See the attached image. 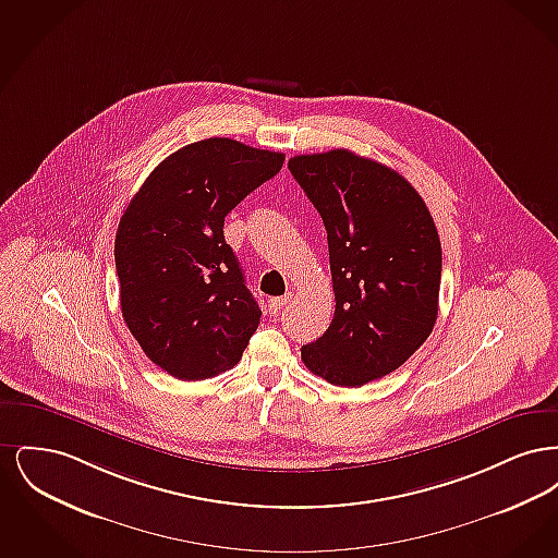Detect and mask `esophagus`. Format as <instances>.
<instances>
[{
	"label": "esophagus",
	"instance_id": "esophagus-1",
	"mask_svg": "<svg viewBox=\"0 0 558 558\" xmlns=\"http://www.w3.org/2000/svg\"><path fill=\"white\" fill-rule=\"evenodd\" d=\"M291 301V296L289 294H284V296H274V299H269V312L271 314H278L287 303Z\"/></svg>",
	"mask_w": 558,
	"mask_h": 558
}]
</instances>
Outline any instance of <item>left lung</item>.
<instances>
[{"instance_id":"8db88e82","label":"left lung","mask_w":558,"mask_h":558,"mask_svg":"<svg viewBox=\"0 0 558 558\" xmlns=\"http://www.w3.org/2000/svg\"><path fill=\"white\" fill-rule=\"evenodd\" d=\"M289 169L322 215L337 301L328 330L301 347V360L332 385L362 387L398 371L435 326V221L403 175L345 148L292 157Z\"/></svg>"}]
</instances>
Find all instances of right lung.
<instances>
[{"mask_svg": "<svg viewBox=\"0 0 558 558\" xmlns=\"http://www.w3.org/2000/svg\"><path fill=\"white\" fill-rule=\"evenodd\" d=\"M282 162V153L230 137L201 140L159 162L121 215L123 319L148 360L180 380L234 368L259 326L223 221Z\"/></svg>", "mask_w": 558, "mask_h": 558, "instance_id": "1", "label": "right lung"}]
</instances>
